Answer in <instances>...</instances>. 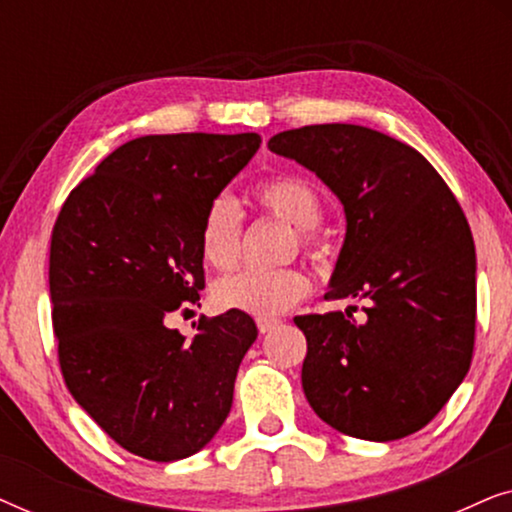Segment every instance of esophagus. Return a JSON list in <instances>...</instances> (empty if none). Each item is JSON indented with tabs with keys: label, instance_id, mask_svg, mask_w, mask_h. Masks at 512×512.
<instances>
[{
	"label": "esophagus",
	"instance_id": "obj_1",
	"mask_svg": "<svg viewBox=\"0 0 512 512\" xmlns=\"http://www.w3.org/2000/svg\"><path fill=\"white\" fill-rule=\"evenodd\" d=\"M256 326H258V331H261V333H270V331H275V328L279 326V319L258 317V319H256Z\"/></svg>",
	"mask_w": 512,
	"mask_h": 512
}]
</instances>
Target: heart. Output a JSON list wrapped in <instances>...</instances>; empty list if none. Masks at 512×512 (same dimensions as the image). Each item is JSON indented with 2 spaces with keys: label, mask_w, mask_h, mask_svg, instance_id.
<instances>
[{
  "label": "heart",
  "mask_w": 512,
  "mask_h": 512,
  "mask_svg": "<svg viewBox=\"0 0 512 512\" xmlns=\"http://www.w3.org/2000/svg\"><path fill=\"white\" fill-rule=\"evenodd\" d=\"M256 205L265 214L298 228L296 240L305 254H319V237L314 228L324 216V202L310 181L282 174L270 177L254 188ZM200 256L219 272H230L242 256V212L228 195H219L209 202L202 216ZM312 289L310 277L300 268L284 270H244L233 277L216 282L212 296L221 310H235L254 317H275L298 305Z\"/></svg>",
  "instance_id": "obj_1"
}]
</instances>
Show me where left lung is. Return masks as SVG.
<instances>
[{
    "label": "left lung",
    "mask_w": 512,
    "mask_h": 512,
    "mask_svg": "<svg viewBox=\"0 0 512 512\" xmlns=\"http://www.w3.org/2000/svg\"><path fill=\"white\" fill-rule=\"evenodd\" d=\"M338 195L347 235L328 300L366 298V321L303 314V389L347 436L398 440L431 422L464 380L475 345V244L450 186L422 153L349 123L277 132Z\"/></svg>",
    "instance_id": "1"
}]
</instances>
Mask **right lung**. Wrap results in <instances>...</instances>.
<instances>
[{
	"mask_svg": "<svg viewBox=\"0 0 512 512\" xmlns=\"http://www.w3.org/2000/svg\"><path fill=\"white\" fill-rule=\"evenodd\" d=\"M258 146L256 132L137 137L55 219L48 284L60 373L97 426L137 457H191L233 405L254 319L200 317L191 340L165 319L200 305L202 216Z\"/></svg>",
	"mask_w": 512,
	"mask_h": 512,
	"instance_id": "right-lung-1",
	"label": "right lung"
}]
</instances>
